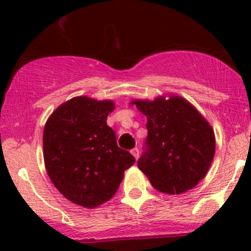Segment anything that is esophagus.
Returning <instances> with one entry per match:
<instances>
[{
  "instance_id": "1",
  "label": "esophagus",
  "mask_w": 251,
  "mask_h": 251,
  "mask_svg": "<svg viewBox=\"0 0 251 251\" xmlns=\"http://www.w3.org/2000/svg\"><path fill=\"white\" fill-rule=\"evenodd\" d=\"M131 154L135 156V159H138V156H140V151H138L137 148H133L132 151H131Z\"/></svg>"
}]
</instances>
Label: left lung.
Here are the masks:
<instances>
[{
    "instance_id": "8db88e82",
    "label": "left lung",
    "mask_w": 251,
    "mask_h": 251,
    "mask_svg": "<svg viewBox=\"0 0 251 251\" xmlns=\"http://www.w3.org/2000/svg\"><path fill=\"white\" fill-rule=\"evenodd\" d=\"M147 116V151L138 169L156 191L181 194L204 178L215 155V133L206 119L184 98L170 95L135 100Z\"/></svg>"
}]
</instances>
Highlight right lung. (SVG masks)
<instances>
[{"label": "right lung", "instance_id": "obj_1", "mask_svg": "<svg viewBox=\"0 0 251 251\" xmlns=\"http://www.w3.org/2000/svg\"><path fill=\"white\" fill-rule=\"evenodd\" d=\"M114 108L109 100L74 97L50 114L44 128L48 177L68 201L87 209L110 201L136 161L107 125Z\"/></svg>", "mask_w": 251, "mask_h": 251}]
</instances>
